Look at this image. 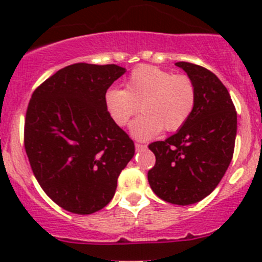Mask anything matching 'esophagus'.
<instances>
[{
    "label": "esophagus",
    "instance_id": "34e87169",
    "mask_svg": "<svg viewBox=\"0 0 262 262\" xmlns=\"http://www.w3.org/2000/svg\"><path fill=\"white\" fill-rule=\"evenodd\" d=\"M147 148V146L146 144H141V143H136V150H143V149H146Z\"/></svg>",
    "mask_w": 262,
    "mask_h": 262
}]
</instances>
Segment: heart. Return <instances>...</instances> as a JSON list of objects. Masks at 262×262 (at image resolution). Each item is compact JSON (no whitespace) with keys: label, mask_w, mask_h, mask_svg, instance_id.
I'll use <instances>...</instances> for the list:
<instances>
[{"label":"heart","mask_w":262,"mask_h":262,"mask_svg":"<svg viewBox=\"0 0 262 262\" xmlns=\"http://www.w3.org/2000/svg\"><path fill=\"white\" fill-rule=\"evenodd\" d=\"M195 101L191 78L155 66L137 67L125 80V89H109L104 96L107 114L119 126H125L141 105L143 114L130 124L132 136L141 141L153 138L162 129H180L192 114Z\"/></svg>","instance_id":"obj_1"}]
</instances>
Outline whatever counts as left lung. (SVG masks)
<instances>
[{"label":"left lung","instance_id":"8db88e82","mask_svg":"<svg viewBox=\"0 0 262 262\" xmlns=\"http://www.w3.org/2000/svg\"><path fill=\"white\" fill-rule=\"evenodd\" d=\"M194 82L196 101L186 123L166 141L150 143L155 167L148 182L158 198L190 205L210 194L233 157L237 113L221 80L202 66L175 63Z\"/></svg>","mask_w":262,"mask_h":262}]
</instances>
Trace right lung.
<instances>
[{
	"label": "right lung",
	"instance_id": "add662e5",
	"mask_svg": "<svg viewBox=\"0 0 262 262\" xmlns=\"http://www.w3.org/2000/svg\"><path fill=\"white\" fill-rule=\"evenodd\" d=\"M124 73L116 64H71L44 81L29 102L24 143L31 170L50 199L71 213L106 207L134 156L133 141L104 102Z\"/></svg>",
	"mask_w": 262,
	"mask_h": 262
}]
</instances>
